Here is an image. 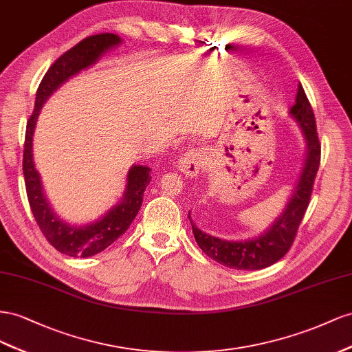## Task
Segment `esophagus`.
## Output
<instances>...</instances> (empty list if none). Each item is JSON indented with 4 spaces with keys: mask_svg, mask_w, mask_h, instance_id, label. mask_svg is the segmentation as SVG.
Listing matches in <instances>:
<instances>
[{
    "mask_svg": "<svg viewBox=\"0 0 352 352\" xmlns=\"http://www.w3.org/2000/svg\"><path fill=\"white\" fill-rule=\"evenodd\" d=\"M206 156L202 150H188L178 159V168L187 177H197L200 169L205 166Z\"/></svg>",
    "mask_w": 352,
    "mask_h": 352,
    "instance_id": "esophagus-1",
    "label": "esophagus"
}]
</instances>
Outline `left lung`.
<instances>
[{
    "mask_svg": "<svg viewBox=\"0 0 352 352\" xmlns=\"http://www.w3.org/2000/svg\"><path fill=\"white\" fill-rule=\"evenodd\" d=\"M290 115L296 119L307 140L305 165L295 187L294 196L290 197L283 214L263 236L245 240V242L243 240L242 242H230V240L204 233L193 224L188 215L199 248L219 264L234 270H261L282 259L294 243L300 221L309 205L321 157L314 112L300 84L298 85L296 102L290 109Z\"/></svg>",
    "mask_w": 352,
    "mask_h": 352,
    "instance_id": "8db88e82",
    "label": "left lung"
}]
</instances>
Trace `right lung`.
<instances>
[{
    "mask_svg": "<svg viewBox=\"0 0 352 352\" xmlns=\"http://www.w3.org/2000/svg\"><path fill=\"white\" fill-rule=\"evenodd\" d=\"M119 43L120 38L115 34L91 35L60 56L50 66L36 89L34 112L26 124L23 175L29 206H31L36 224L48 240V243L53 245L58 252L74 258H88L102 252L126 232L138 214L140 208H142L144 190L152 179L150 177L152 169L143 165H134L128 173V183L122 200L110 209L102 219L96 221L93 224L75 227L60 219L48 204L43 190L41 178H39L34 165L32 135L39 110L53 91H56L70 76L78 74L79 70L94 65L106 50L118 45Z\"/></svg>",
    "mask_w": 352,
    "mask_h": 352,
    "instance_id": "right-lung-1",
    "label": "right lung"
}]
</instances>
